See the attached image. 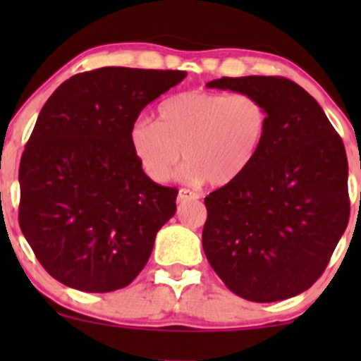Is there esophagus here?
I'll list each match as a JSON object with an SVG mask.
<instances>
[{
	"mask_svg": "<svg viewBox=\"0 0 361 361\" xmlns=\"http://www.w3.org/2000/svg\"><path fill=\"white\" fill-rule=\"evenodd\" d=\"M200 197L198 193L192 192V190H186V188H181L180 192H178V202H188V200H197V198Z\"/></svg>",
	"mask_w": 361,
	"mask_h": 361,
	"instance_id": "34e87169",
	"label": "esophagus"
}]
</instances>
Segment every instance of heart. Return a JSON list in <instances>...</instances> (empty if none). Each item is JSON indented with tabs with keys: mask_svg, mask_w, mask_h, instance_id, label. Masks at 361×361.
Masks as SVG:
<instances>
[{
	"mask_svg": "<svg viewBox=\"0 0 361 361\" xmlns=\"http://www.w3.org/2000/svg\"><path fill=\"white\" fill-rule=\"evenodd\" d=\"M268 123V109L255 94L192 90L161 103L156 122L137 120L128 144L156 183L171 180L183 151L185 180L224 186L251 166Z\"/></svg>",
	"mask_w": 361,
	"mask_h": 361,
	"instance_id": "heart-1",
	"label": "heart"
}]
</instances>
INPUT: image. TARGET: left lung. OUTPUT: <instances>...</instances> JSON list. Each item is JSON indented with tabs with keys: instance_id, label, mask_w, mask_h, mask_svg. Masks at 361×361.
I'll return each instance as SVG.
<instances>
[{
	"instance_id": "obj_1",
	"label": "left lung",
	"mask_w": 361,
	"mask_h": 361,
	"mask_svg": "<svg viewBox=\"0 0 361 361\" xmlns=\"http://www.w3.org/2000/svg\"><path fill=\"white\" fill-rule=\"evenodd\" d=\"M207 86L255 94L270 115L251 166L205 197L207 259L246 300L299 295L326 270L350 219L343 140L321 105L287 78H221Z\"/></svg>"
}]
</instances>
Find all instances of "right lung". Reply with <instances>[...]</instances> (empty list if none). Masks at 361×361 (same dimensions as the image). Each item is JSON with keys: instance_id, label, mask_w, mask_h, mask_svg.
<instances>
[{"instance_id": "add662e5", "label": "right lung", "mask_w": 361, "mask_h": 361, "mask_svg": "<svg viewBox=\"0 0 361 361\" xmlns=\"http://www.w3.org/2000/svg\"><path fill=\"white\" fill-rule=\"evenodd\" d=\"M185 71L74 74L40 110L20 161V229L49 275L82 292L123 288L146 267L178 190L154 183L128 132Z\"/></svg>"}]
</instances>
